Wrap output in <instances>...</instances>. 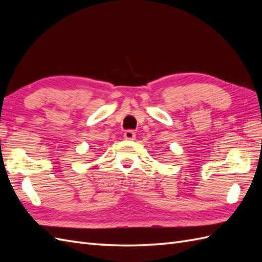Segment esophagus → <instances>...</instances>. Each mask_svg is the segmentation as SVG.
Returning a JSON list of instances; mask_svg holds the SVG:
<instances>
[{
    "label": "esophagus",
    "instance_id": "1",
    "mask_svg": "<svg viewBox=\"0 0 262 262\" xmlns=\"http://www.w3.org/2000/svg\"><path fill=\"white\" fill-rule=\"evenodd\" d=\"M123 138L128 141H133L134 139H136V132H134L133 130H126L123 133Z\"/></svg>",
    "mask_w": 262,
    "mask_h": 262
}]
</instances>
